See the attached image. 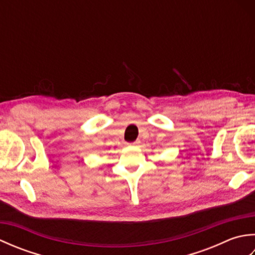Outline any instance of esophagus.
I'll use <instances>...</instances> for the list:
<instances>
[{"label": "esophagus", "instance_id": "1", "mask_svg": "<svg viewBox=\"0 0 255 255\" xmlns=\"http://www.w3.org/2000/svg\"><path fill=\"white\" fill-rule=\"evenodd\" d=\"M140 141L139 140H136V141H133V142H131V144H133V145H136V144H138Z\"/></svg>", "mask_w": 255, "mask_h": 255}]
</instances>
